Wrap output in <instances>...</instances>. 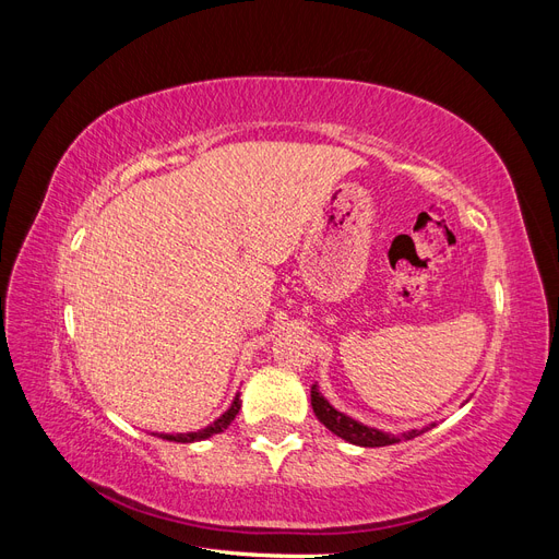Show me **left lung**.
I'll return each mask as SVG.
<instances>
[{
  "mask_svg": "<svg viewBox=\"0 0 559 559\" xmlns=\"http://www.w3.org/2000/svg\"><path fill=\"white\" fill-rule=\"evenodd\" d=\"M310 396H312V411H314V415H317V419L321 421V425H324L329 431H333L335 436L345 438L347 443L361 445V448H382V445H394V443H401V441H411V438L421 436V433L429 431L433 427V425H429L425 429H413V431H405L401 436L384 433V431H378L373 427L361 425V421L347 417L341 411H335L333 405L324 396H321L317 384H312Z\"/></svg>",
  "mask_w": 559,
  "mask_h": 559,
  "instance_id": "left-lung-1",
  "label": "left lung"
}]
</instances>
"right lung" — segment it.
Wrapping results in <instances>:
<instances>
[{"mask_svg":"<svg viewBox=\"0 0 559 559\" xmlns=\"http://www.w3.org/2000/svg\"><path fill=\"white\" fill-rule=\"evenodd\" d=\"M240 405H242V401H240V394L233 399V403H230V408L218 417V419H214L210 427H205V429H198V431H191V433H156L158 438H163V441H175V443H195V441H205V438H210V436H214V433H222L224 429H228V425L230 421L235 419V415L240 413Z\"/></svg>","mask_w":559,"mask_h":559,"instance_id":"1","label":"right lung"}]
</instances>
